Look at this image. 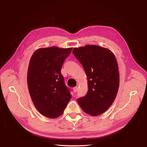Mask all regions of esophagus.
I'll use <instances>...</instances> for the list:
<instances>
[{
    "label": "esophagus",
    "mask_w": 147,
    "mask_h": 147,
    "mask_svg": "<svg viewBox=\"0 0 147 147\" xmlns=\"http://www.w3.org/2000/svg\"><path fill=\"white\" fill-rule=\"evenodd\" d=\"M77 90H78V87H77V86H75V87H74V88H73V91H74V92L75 93L77 91Z\"/></svg>",
    "instance_id": "34e87169"
}]
</instances>
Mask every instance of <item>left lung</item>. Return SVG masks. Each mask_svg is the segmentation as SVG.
Returning <instances> with one entry per match:
<instances>
[{"label": "left lung", "instance_id": "1", "mask_svg": "<svg viewBox=\"0 0 147 147\" xmlns=\"http://www.w3.org/2000/svg\"><path fill=\"white\" fill-rule=\"evenodd\" d=\"M73 54L82 64L88 78L86 94L77 99L84 112L97 116L112 105L118 91V63L109 49L88 45L75 48Z\"/></svg>", "mask_w": 147, "mask_h": 147}]
</instances>
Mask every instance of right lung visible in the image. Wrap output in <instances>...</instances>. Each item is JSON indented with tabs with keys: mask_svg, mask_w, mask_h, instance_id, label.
Returning a JSON list of instances; mask_svg holds the SVG:
<instances>
[{
	"mask_svg": "<svg viewBox=\"0 0 147 147\" xmlns=\"http://www.w3.org/2000/svg\"><path fill=\"white\" fill-rule=\"evenodd\" d=\"M72 48H40L30 59L28 86L35 107L43 116L56 118L63 113L71 99L61 70Z\"/></svg>",
	"mask_w": 147,
	"mask_h": 147,
	"instance_id": "obj_1",
	"label": "right lung"
}]
</instances>
